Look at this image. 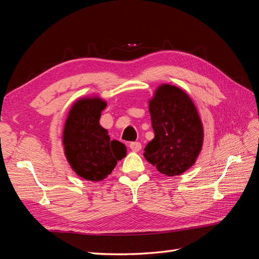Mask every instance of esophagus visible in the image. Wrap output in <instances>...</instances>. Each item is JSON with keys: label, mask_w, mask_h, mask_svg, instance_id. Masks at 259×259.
<instances>
[{"label": "esophagus", "mask_w": 259, "mask_h": 259, "mask_svg": "<svg viewBox=\"0 0 259 259\" xmlns=\"http://www.w3.org/2000/svg\"><path fill=\"white\" fill-rule=\"evenodd\" d=\"M130 148H131V150H132V151H134V152H138V151H140V149H142V144L138 143V142H135V143H131V145H130Z\"/></svg>", "instance_id": "34e87169"}]
</instances>
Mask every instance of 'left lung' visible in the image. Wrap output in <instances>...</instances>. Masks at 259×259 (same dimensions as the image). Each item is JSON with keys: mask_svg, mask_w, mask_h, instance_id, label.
I'll use <instances>...</instances> for the list:
<instances>
[{"mask_svg": "<svg viewBox=\"0 0 259 259\" xmlns=\"http://www.w3.org/2000/svg\"><path fill=\"white\" fill-rule=\"evenodd\" d=\"M154 138L145 148V159L161 174L177 176L199 158L204 128L191 97L170 84L159 85L149 99Z\"/></svg>", "mask_w": 259, "mask_h": 259, "instance_id": "obj_1", "label": "left lung"}]
</instances>
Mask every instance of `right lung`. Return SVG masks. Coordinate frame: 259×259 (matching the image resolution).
<instances>
[{
	"label": "right lung",
	"instance_id": "right-lung-1",
	"mask_svg": "<svg viewBox=\"0 0 259 259\" xmlns=\"http://www.w3.org/2000/svg\"><path fill=\"white\" fill-rule=\"evenodd\" d=\"M107 101L86 96L70 108L62 131V145L69 165L74 173L90 182H101L111 174L117 161L126 155L124 144L111 140L99 124Z\"/></svg>",
	"mask_w": 259,
	"mask_h": 259
}]
</instances>
